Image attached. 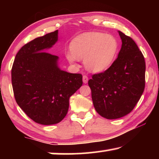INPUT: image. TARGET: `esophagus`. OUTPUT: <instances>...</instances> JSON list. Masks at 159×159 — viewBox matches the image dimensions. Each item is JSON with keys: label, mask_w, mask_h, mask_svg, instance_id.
Instances as JSON below:
<instances>
[{"label": "esophagus", "mask_w": 159, "mask_h": 159, "mask_svg": "<svg viewBox=\"0 0 159 159\" xmlns=\"http://www.w3.org/2000/svg\"><path fill=\"white\" fill-rule=\"evenodd\" d=\"M82 80H83L84 83H88V77L87 75H83V77H82Z\"/></svg>", "instance_id": "1"}]
</instances>
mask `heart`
Segmentation results:
<instances>
[{"mask_svg":"<svg viewBox=\"0 0 159 159\" xmlns=\"http://www.w3.org/2000/svg\"><path fill=\"white\" fill-rule=\"evenodd\" d=\"M71 52L66 57L70 63L77 58L84 59V64L90 71L98 73L111 66L119 51V42L114 36L102 32H86L71 41Z\"/></svg>","mask_w":159,"mask_h":159,"instance_id":"1","label":"heart"}]
</instances>
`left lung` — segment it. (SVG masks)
I'll return each mask as SVG.
<instances>
[{"label":"left lung","mask_w":159,"mask_h":159,"mask_svg":"<svg viewBox=\"0 0 159 159\" xmlns=\"http://www.w3.org/2000/svg\"><path fill=\"white\" fill-rule=\"evenodd\" d=\"M121 48L109 68L93 75L88 84L96 111L108 119H119L134 109L145 85V62L135 42L119 31Z\"/></svg>","instance_id":"1"}]
</instances>
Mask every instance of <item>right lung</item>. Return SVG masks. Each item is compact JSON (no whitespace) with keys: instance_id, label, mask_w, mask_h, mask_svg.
I'll return each instance as SVG.
<instances>
[{"instance_id":"obj_1","label":"right lung","mask_w":159,"mask_h":159,"mask_svg":"<svg viewBox=\"0 0 159 159\" xmlns=\"http://www.w3.org/2000/svg\"><path fill=\"white\" fill-rule=\"evenodd\" d=\"M58 40V30L39 37L19 50L11 69L15 100L35 122L51 125L66 116L69 98L82 85L81 74L58 67L57 56L44 51Z\"/></svg>"}]
</instances>
